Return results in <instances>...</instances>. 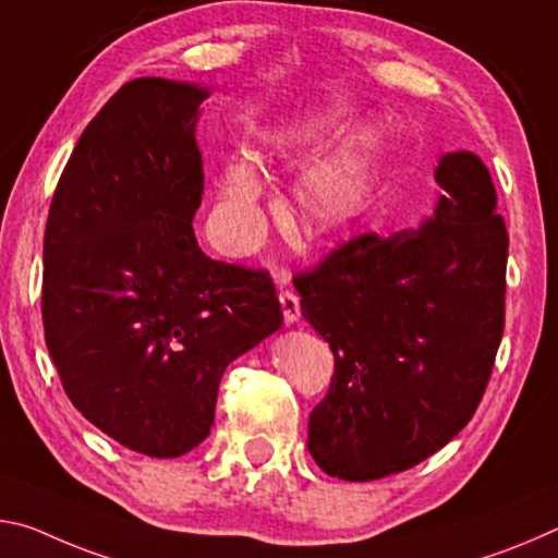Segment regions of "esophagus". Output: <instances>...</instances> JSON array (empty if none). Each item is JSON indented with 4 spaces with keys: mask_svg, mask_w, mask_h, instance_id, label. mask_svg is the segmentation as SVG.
Segmentation results:
<instances>
[{
    "mask_svg": "<svg viewBox=\"0 0 558 558\" xmlns=\"http://www.w3.org/2000/svg\"><path fill=\"white\" fill-rule=\"evenodd\" d=\"M279 304H281V314H284V324L291 326L299 322L301 316V304H299V296L294 294V291H279Z\"/></svg>",
    "mask_w": 558,
    "mask_h": 558,
    "instance_id": "34e87169",
    "label": "esophagus"
}]
</instances>
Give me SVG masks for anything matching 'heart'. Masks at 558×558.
<instances>
[{
	"label": "heart",
	"instance_id": "obj_1",
	"mask_svg": "<svg viewBox=\"0 0 558 558\" xmlns=\"http://www.w3.org/2000/svg\"><path fill=\"white\" fill-rule=\"evenodd\" d=\"M331 125L322 118L289 123L271 133L269 148L284 155H312L326 145ZM373 193V172L361 153H341L318 162L301 178L296 187L294 213L301 232L312 240L341 232L368 205ZM225 217L250 230L262 197V180L250 160L236 158L225 168L219 180Z\"/></svg>",
	"mask_w": 558,
	"mask_h": 558
}]
</instances>
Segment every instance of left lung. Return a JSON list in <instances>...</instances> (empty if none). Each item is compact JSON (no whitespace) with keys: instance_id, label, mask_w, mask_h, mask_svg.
I'll use <instances>...</instances> for the list:
<instances>
[{"instance_id":"left-lung-1","label":"left lung","mask_w":558,"mask_h":558,"mask_svg":"<svg viewBox=\"0 0 558 558\" xmlns=\"http://www.w3.org/2000/svg\"><path fill=\"white\" fill-rule=\"evenodd\" d=\"M417 230L353 236L294 277L301 316L333 351L308 452L345 482L415 468L470 423L505 331L509 236L477 155L447 153Z\"/></svg>"}]
</instances>
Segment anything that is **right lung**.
<instances>
[{
    "label": "right lung",
    "mask_w": 558,
    "mask_h": 558,
    "mask_svg": "<svg viewBox=\"0 0 558 558\" xmlns=\"http://www.w3.org/2000/svg\"><path fill=\"white\" fill-rule=\"evenodd\" d=\"M207 96L128 81L81 133L44 234L41 318L61 386L148 458L203 442L227 365L281 326L269 271L209 259L195 240Z\"/></svg>",
    "instance_id": "right-lung-1"
}]
</instances>
